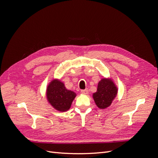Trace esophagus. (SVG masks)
I'll list each match as a JSON object with an SVG mask.
<instances>
[{
  "instance_id": "1",
  "label": "esophagus",
  "mask_w": 158,
  "mask_h": 158,
  "mask_svg": "<svg viewBox=\"0 0 158 158\" xmlns=\"http://www.w3.org/2000/svg\"><path fill=\"white\" fill-rule=\"evenodd\" d=\"M88 90L87 89H82V90H81V93H82V94H85V95H86V94H88Z\"/></svg>"
}]
</instances>
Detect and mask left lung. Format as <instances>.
I'll return each mask as SVG.
<instances>
[{"instance_id":"obj_1","label":"left lung","mask_w":158,"mask_h":158,"mask_svg":"<svg viewBox=\"0 0 158 158\" xmlns=\"http://www.w3.org/2000/svg\"><path fill=\"white\" fill-rule=\"evenodd\" d=\"M118 88L110 78H103L98 82L96 92L93 94L95 105L100 109H106L111 106L117 97Z\"/></svg>"}]
</instances>
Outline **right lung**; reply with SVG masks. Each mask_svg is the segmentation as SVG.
Masks as SVG:
<instances>
[{"label": "right lung", "instance_id": "1", "mask_svg": "<svg viewBox=\"0 0 158 158\" xmlns=\"http://www.w3.org/2000/svg\"><path fill=\"white\" fill-rule=\"evenodd\" d=\"M76 96L73 91L66 88L64 84L59 79H52L46 89L47 102L56 111L64 112L70 108Z\"/></svg>", "mask_w": 158, "mask_h": 158}]
</instances>
